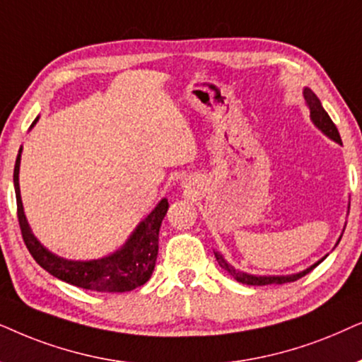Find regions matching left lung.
Segmentation results:
<instances>
[{"instance_id": "1", "label": "left lung", "mask_w": 362, "mask_h": 362, "mask_svg": "<svg viewBox=\"0 0 362 362\" xmlns=\"http://www.w3.org/2000/svg\"><path fill=\"white\" fill-rule=\"evenodd\" d=\"M303 95H305V100L308 104V107H310V115H311V120L315 122V125L320 131L325 134V136H327L331 139V141L338 142V144H343L341 142V136L338 132V127H336L334 122H332L329 115H327V112L325 109H322L321 105V100L317 99V95L313 93L311 89L305 88V90H303ZM341 240V238H339ZM338 240V243H339ZM215 258L216 262H218V264L221 268L225 269L226 273L230 274V276H233L237 281L243 283V285H252V286H264V285H283V283H291V281H296V279H300L305 276V274H308L311 272V269H315L317 264H320L322 259H320V262L311 264L310 268H306L305 272L301 273H296V274H286V276H257V274H250V273H245V272H240V269H237L235 267H231V264L226 262V259L221 257V255L218 252H215Z\"/></svg>"}]
</instances>
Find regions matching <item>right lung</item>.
Wrapping results in <instances>:
<instances>
[{"label":"right lung","instance_id":"1","mask_svg":"<svg viewBox=\"0 0 362 362\" xmlns=\"http://www.w3.org/2000/svg\"><path fill=\"white\" fill-rule=\"evenodd\" d=\"M36 117L31 127L37 122ZM21 151L19 148L16 163H14V192H16L18 205V220L19 228L26 248L30 250L31 257L41 268H45L52 276L62 279V281L74 285L84 290L99 291V293H124L132 291L148 281L151 274L156 268L157 253H158V230H160L162 220L168 210L167 199H162L158 205L146 220L137 225L134 233L129 237L124 247L109 257L99 259H89V262H74L66 259L51 253L49 250L42 247L28 225L26 215L23 210L21 194H19V163H21Z\"/></svg>","mask_w":362,"mask_h":362}]
</instances>
